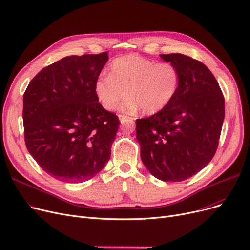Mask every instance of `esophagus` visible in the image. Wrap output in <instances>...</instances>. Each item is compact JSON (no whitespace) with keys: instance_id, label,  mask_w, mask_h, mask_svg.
Listing matches in <instances>:
<instances>
[{"instance_id":"esophagus-1","label":"esophagus","mask_w":250,"mask_h":250,"mask_svg":"<svg viewBox=\"0 0 250 250\" xmlns=\"http://www.w3.org/2000/svg\"><path fill=\"white\" fill-rule=\"evenodd\" d=\"M119 120H120V122H121L122 124H124V123H126V122H128V121H133V118H130V117H128V116H125V115H119Z\"/></svg>"}]
</instances>
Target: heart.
<instances>
[{"label": "heart", "instance_id": "heart-1", "mask_svg": "<svg viewBox=\"0 0 250 250\" xmlns=\"http://www.w3.org/2000/svg\"><path fill=\"white\" fill-rule=\"evenodd\" d=\"M181 73L171 62H156L138 54L115 58L108 75L97 78L94 91L104 108L113 111L126 96L123 109L154 115L167 107L177 94Z\"/></svg>", "mask_w": 250, "mask_h": 250}]
</instances>
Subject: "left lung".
<instances>
[{"instance_id": "obj_1", "label": "left lung", "mask_w": 250, "mask_h": 250, "mask_svg": "<svg viewBox=\"0 0 250 250\" xmlns=\"http://www.w3.org/2000/svg\"><path fill=\"white\" fill-rule=\"evenodd\" d=\"M160 56L178 68L181 84L167 107L136 120V138L149 173L164 182H182L213 158L225 119V98L202 62L181 53Z\"/></svg>"}]
</instances>
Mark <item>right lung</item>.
Segmentation results:
<instances>
[{
  "label": "right lung",
  "mask_w": 250,
  "mask_h": 250,
  "mask_svg": "<svg viewBox=\"0 0 250 250\" xmlns=\"http://www.w3.org/2000/svg\"><path fill=\"white\" fill-rule=\"evenodd\" d=\"M107 61V52L66 56L37 74L23 94L27 151L58 181L90 179L111 158L120 121L94 91Z\"/></svg>",
  "instance_id": "obj_1"
}]
</instances>
